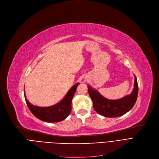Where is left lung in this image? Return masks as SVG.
Segmentation results:
<instances>
[{
  "label": "left lung",
  "instance_id": "8db88e82",
  "mask_svg": "<svg viewBox=\"0 0 159 159\" xmlns=\"http://www.w3.org/2000/svg\"><path fill=\"white\" fill-rule=\"evenodd\" d=\"M134 89L129 95L118 100H109L102 97L97 90L88 86L89 95L92 100L94 110L106 117H118L128 112L135 105L138 96V83L135 77Z\"/></svg>",
  "mask_w": 159,
  "mask_h": 159
}]
</instances>
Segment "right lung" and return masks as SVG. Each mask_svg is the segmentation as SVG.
I'll list each match as a JSON object with an SVG mask.
<instances>
[{
  "mask_svg": "<svg viewBox=\"0 0 159 159\" xmlns=\"http://www.w3.org/2000/svg\"><path fill=\"white\" fill-rule=\"evenodd\" d=\"M79 83L75 84L61 102L49 107H39L32 105L24 97L30 111L35 116L41 120L47 122H58L64 120L71 111V101Z\"/></svg>",
  "mask_w": 159,
  "mask_h": 159,
  "instance_id": "right-lung-1",
  "label": "right lung"
}]
</instances>
